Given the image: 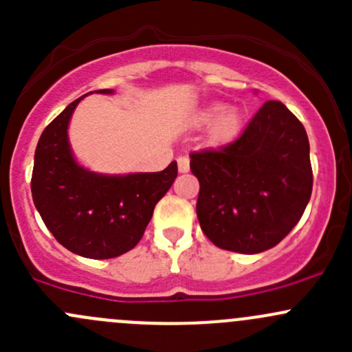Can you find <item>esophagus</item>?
<instances>
[{"label": "esophagus", "instance_id": "esophagus-1", "mask_svg": "<svg viewBox=\"0 0 352 352\" xmlns=\"http://www.w3.org/2000/svg\"><path fill=\"white\" fill-rule=\"evenodd\" d=\"M177 163H179V170L180 172H189V166H190V162L187 156H180L179 160H177Z\"/></svg>", "mask_w": 352, "mask_h": 352}]
</instances>
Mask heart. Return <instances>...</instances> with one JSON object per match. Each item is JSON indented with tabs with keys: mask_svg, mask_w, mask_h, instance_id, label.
I'll use <instances>...</instances> for the list:
<instances>
[{
	"mask_svg": "<svg viewBox=\"0 0 352 352\" xmlns=\"http://www.w3.org/2000/svg\"><path fill=\"white\" fill-rule=\"evenodd\" d=\"M219 111H221V105H212V107L202 110L201 116H199V120H201V122H209V120H212ZM240 122H242V117H240V113L236 112L235 109H225L222 113L212 121V126H211L212 140L225 141V140H230V138H233L236 133H239Z\"/></svg>",
	"mask_w": 352,
	"mask_h": 352,
	"instance_id": "b5f03b06",
	"label": "heart"
}]
</instances>
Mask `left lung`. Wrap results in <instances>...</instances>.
I'll return each instance as SVG.
<instances>
[{"mask_svg": "<svg viewBox=\"0 0 352 352\" xmlns=\"http://www.w3.org/2000/svg\"><path fill=\"white\" fill-rule=\"evenodd\" d=\"M190 172L199 180L202 233L239 254L281 242L303 216L314 186L307 131L278 100L265 102L232 143L192 151Z\"/></svg>", "mask_w": 352, "mask_h": 352, "instance_id": "8db88e82", "label": "left lung"}]
</instances>
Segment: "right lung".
<instances>
[{"mask_svg": "<svg viewBox=\"0 0 352 352\" xmlns=\"http://www.w3.org/2000/svg\"><path fill=\"white\" fill-rule=\"evenodd\" d=\"M81 98L71 102L41 134L32 197L63 247L87 258H112L143 239L156 202L172 187L179 170L172 162L162 172L109 177L78 165L67 143V122Z\"/></svg>", "mask_w": 352, "mask_h": 352, "instance_id": "1", "label": "right lung"}]
</instances>
